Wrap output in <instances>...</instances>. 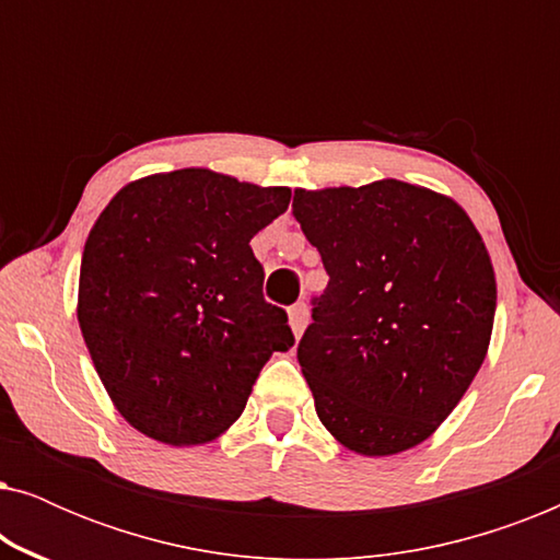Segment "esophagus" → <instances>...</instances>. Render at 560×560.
I'll use <instances>...</instances> for the list:
<instances>
[{"instance_id":"obj_1","label":"esophagus","mask_w":560,"mask_h":560,"mask_svg":"<svg viewBox=\"0 0 560 560\" xmlns=\"http://www.w3.org/2000/svg\"><path fill=\"white\" fill-rule=\"evenodd\" d=\"M288 318H290V328H293L295 339L305 331V326H308V305L305 303H295L293 308L288 311Z\"/></svg>"}]
</instances>
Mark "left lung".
Instances as JSON below:
<instances>
[{
    "label": "left lung",
    "mask_w": 560,
    "mask_h": 560,
    "mask_svg": "<svg viewBox=\"0 0 560 560\" xmlns=\"http://www.w3.org/2000/svg\"><path fill=\"white\" fill-rule=\"evenodd\" d=\"M328 272L298 362L326 431L359 456L431 439L485 362L497 280L454 198L395 178L295 188Z\"/></svg>",
    "instance_id": "1"
}]
</instances>
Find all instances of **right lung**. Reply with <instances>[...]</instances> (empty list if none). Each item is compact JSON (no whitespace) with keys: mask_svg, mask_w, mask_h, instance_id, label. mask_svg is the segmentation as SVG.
Segmentation results:
<instances>
[{"mask_svg":"<svg viewBox=\"0 0 560 560\" xmlns=\"http://www.w3.org/2000/svg\"><path fill=\"white\" fill-rule=\"evenodd\" d=\"M290 203L209 167L127 183L81 257L79 326L114 408L167 446H203L242 416L288 313L262 298L249 242Z\"/></svg>","mask_w":560,"mask_h":560,"instance_id":"1","label":"right lung"}]
</instances>
